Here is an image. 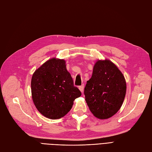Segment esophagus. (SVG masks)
<instances>
[{
  "instance_id": "obj_1",
  "label": "esophagus",
  "mask_w": 152,
  "mask_h": 152,
  "mask_svg": "<svg viewBox=\"0 0 152 152\" xmlns=\"http://www.w3.org/2000/svg\"><path fill=\"white\" fill-rule=\"evenodd\" d=\"M84 84H82V85H81V86H80L79 87V89H80V91L82 92V93H83V91H84Z\"/></svg>"
}]
</instances>
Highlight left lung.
Segmentation results:
<instances>
[{
	"label": "left lung",
	"instance_id": "left-lung-1",
	"mask_svg": "<svg viewBox=\"0 0 152 152\" xmlns=\"http://www.w3.org/2000/svg\"><path fill=\"white\" fill-rule=\"evenodd\" d=\"M84 93L92 113L99 119H107L121 107L126 93V80L112 61L99 60L87 81Z\"/></svg>",
	"mask_w": 152,
	"mask_h": 152
}]
</instances>
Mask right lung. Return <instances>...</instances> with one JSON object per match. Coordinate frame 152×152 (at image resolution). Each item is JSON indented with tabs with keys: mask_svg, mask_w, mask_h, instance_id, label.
<instances>
[{
	"mask_svg": "<svg viewBox=\"0 0 152 152\" xmlns=\"http://www.w3.org/2000/svg\"><path fill=\"white\" fill-rule=\"evenodd\" d=\"M32 99L39 112L50 119L60 118L71 110L82 93L74 86L65 61L56 58L44 63L33 74Z\"/></svg>",
	"mask_w": 152,
	"mask_h": 152,
	"instance_id": "add662e5",
	"label": "right lung"
}]
</instances>
